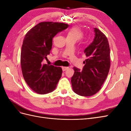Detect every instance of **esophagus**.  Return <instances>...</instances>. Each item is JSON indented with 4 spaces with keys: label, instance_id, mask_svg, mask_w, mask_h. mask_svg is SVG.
Instances as JSON below:
<instances>
[{
    "label": "esophagus",
    "instance_id": "1",
    "mask_svg": "<svg viewBox=\"0 0 131 131\" xmlns=\"http://www.w3.org/2000/svg\"><path fill=\"white\" fill-rule=\"evenodd\" d=\"M68 69V67H62V70L63 71H66L67 69Z\"/></svg>",
    "mask_w": 131,
    "mask_h": 131
}]
</instances>
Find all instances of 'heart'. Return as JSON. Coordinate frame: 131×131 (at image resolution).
<instances>
[{"label":"heart","instance_id":"heart-1","mask_svg":"<svg viewBox=\"0 0 131 131\" xmlns=\"http://www.w3.org/2000/svg\"><path fill=\"white\" fill-rule=\"evenodd\" d=\"M83 36H84V33L80 28L78 27H72L69 30L67 33V38L74 39L77 41L81 39Z\"/></svg>","mask_w":131,"mask_h":131}]
</instances>
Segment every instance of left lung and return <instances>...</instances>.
<instances>
[{"instance_id": "8db88e82", "label": "left lung", "mask_w": 131, "mask_h": 131, "mask_svg": "<svg viewBox=\"0 0 131 131\" xmlns=\"http://www.w3.org/2000/svg\"><path fill=\"white\" fill-rule=\"evenodd\" d=\"M93 41L84 50L86 59L82 70L74 67L71 79L73 91L81 96H91L101 89L110 66V47L105 35L94 28Z\"/></svg>"}]
</instances>
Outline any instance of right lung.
<instances>
[{
    "label": "right lung",
    "instance_id": "obj_1",
    "mask_svg": "<svg viewBox=\"0 0 131 131\" xmlns=\"http://www.w3.org/2000/svg\"><path fill=\"white\" fill-rule=\"evenodd\" d=\"M68 25L43 22L28 31L22 46L21 64L23 78L29 88L37 93L52 92L61 78V67L43 62L52 49V39Z\"/></svg>",
    "mask_w": 131,
    "mask_h": 131
}]
</instances>
